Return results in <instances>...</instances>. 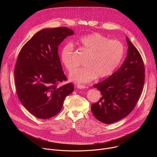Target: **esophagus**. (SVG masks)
<instances>
[{"label": "esophagus", "instance_id": "1", "mask_svg": "<svg viewBox=\"0 0 157 157\" xmlns=\"http://www.w3.org/2000/svg\"><path fill=\"white\" fill-rule=\"evenodd\" d=\"M77 87H78V89H85V88H86V86L78 84V85H77Z\"/></svg>", "mask_w": 157, "mask_h": 157}]
</instances>
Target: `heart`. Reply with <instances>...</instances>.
I'll use <instances>...</instances> for the list:
<instances>
[{"mask_svg": "<svg viewBox=\"0 0 157 157\" xmlns=\"http://www.w3.org/2000/svg\"><path fill=\"white\" fill-rule=\"evenodd\" d=\"M79 47L87 54L83 61L85 66L73 71L70 78L77 83H86L111 75L121 64L124 54L123 44L110 40L99 33L81 36L77 40ZM60 60L66 70L71 71L76 66V56L73 44L68 43L60 52Z\"/></svg>", "mask_w": 157, "mask_h": 157, "instance_id": "heart-1", "label": "heart"}]
</instances>
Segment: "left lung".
I'll return each instance as SVG.
<instances>
[{
    "label": "left lung",
    "mask_w": 157,
    "mask_h": 157,
    "mask_svg": "<svg viewBox=\"0 0 157 157\" xmlns=\"http://www.w3.org/2000/svg\"><path fill=\"white\" fill-rule=\"evenodd\" d=\"M127 55L121 68L93 86L101 93L99 101L91 105L94 116L104 124H113L127 116L135 107L142 91L144 64L137 49L126 37Z\"/></svg>",
    "instance_id": "obj_1"
}]
</instances>
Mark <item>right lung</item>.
Segmentation results:
<instances>
[{
    "instance_id": "obj_1",
    "label": "right lung",
    "mask_w": 157,
    "mask_h": 157,
    "mask_svg": "<svg viewBox=\"0 0 157 157\" xmlns=\"http://www.w3.org/2000/svg\"><path fill=\"white\" fill-rule=\"evenodd\" d=\"M74 32L65 27L44 29L35 33L21 49L15 67L17 94L25 108L41 119H50L61 110L67 96L74 91L67 80L58 47Z\"/></svg>"
}]
</instances>
